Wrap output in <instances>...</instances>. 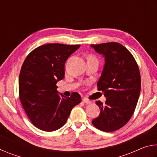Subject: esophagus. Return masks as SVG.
Here are the masks:
<instances>
[{
    "label": "esophagus",
    "mask_w": 157,
    "mask_h": 157,
    "mask_svg": "<svg viewBox=\"0 0 157 157\" xmlns=\"http://www.w3.org/2000/svg\"><path fill=\"white\" fill-rule=\"evenodd\" d=\"M82 102H83L84 104H86V105H90V104H91V102L90 100H86V99H83L82 100Z\"/></svg>",
    "instance_id": "1"
}]
</instances>
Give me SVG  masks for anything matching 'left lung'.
Masks as SVG:
<instances>
[{"label":"left lung","instance_id":"left-lung-1","mask_svg":"<svg viewBox=\"0 0 157 157\" xmlns=\"http://www.w3.org/2000/svg\"><path fill=\"white\" fill-rule=\"evenodd\" d=\"M105 58V65L97 83L106 98L105 104H96L100 115L92 123L101 131L110 132L123 127L131 118L140 92V75L134 57L125 47L116 42L91 45Z\"/></svg>","mask_w":157,"mask_h":157}]
</instances>
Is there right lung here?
I'll return each mask as SVG.
<instances>
[{"label": "right lung", "mask_w": 157, "mask_h": 157, "mask_svg": "<svg viewBox=\"0 0 157 157\" xmlns=\"http://www.w3.org/2000/svg\"><path fill=\"white\" fill-rule=\"evenodd\" d=\"M79 45L49 44L33 50L25 58L18 81L19 98L30 121L37 128L53 132L64 125L75 106L81 102L78 93L66 98L56 84L64 78V65Z\"/></svg>", "instance_id": "right-lung-1"}]
</instances>
